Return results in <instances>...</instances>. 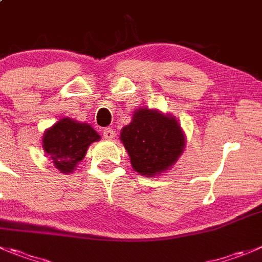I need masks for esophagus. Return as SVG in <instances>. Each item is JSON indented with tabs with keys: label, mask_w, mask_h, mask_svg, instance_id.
Returning a JSON list of instances; mask_svg holds the SVG:
<instances>
[{
	"label": "esophagus",
	"mask_w": 262,
	"mask_h": 262,
	"mask_svg": "<svg viewBox=\"0 0 262 262\" xmlns=\"http://www.w3.org/2000/svg\"><path fill=\"white\" fill-rule=\"evenodd\" d=\"M103 135H104V138L106 139V140H112V139L114 138L113 128H112V127H106V128H104Z\"/></svg>",
	"instance_id": "34e87169"
}]
</instances>
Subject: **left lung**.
I'll list each match as a JSON object with an SVG mask.
<instances>
[{"mask_svg": "<svg viewBox=\"0 0 262 262\" xmlns=\"http://www.w3.org/2000/svg\"><path fill=\"white\" fill-rule=\"evenodd\" d=\"M119 140L128 153L134 171L146 178L170 170L186 144L176 117L146 106L135 109L131 122L121 129Z\"/></svg>", "mask_w": 262, "mask_h": 262, "instance_id": "obj_1", "label": "left lung"}]
</instances>
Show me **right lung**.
<instances>
[{"label":"right lung","instance_id":"1","mask_svg":"<svg viewBox=\"0 0 262 262\" xmlns=\"http://www.w3.org/2000/svg\"><path fill=\"white\" fill-rule=\"evenodd\" d=\"M101 136L89 123L63 117L42 136L45 154L61 173H72L84 158L87 149Z\"/></svg>","mask_w":262,"mask_h":262}]
</instances>
